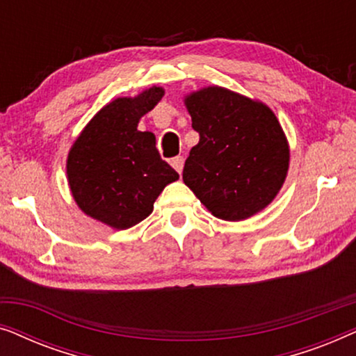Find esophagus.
Wrapping results in <instances>:
<instances>
[{
  "mask_svg": "<svg viewBox=\"0 0 356 356\" xmlns=\"http://www.w3.org/2000/svg\"><path fill=\"white\" fill-rule=\"evenodd\" d=\"M183 165H184V159L181 157V155H178V157L172 159V167L177 170L178 173L183 172Z\"/></svg>",
  "mask_w": 356,
  "mask_h": 356,
  "instance_id": "obj_1",
  "label": "esophagus"
}]
</instances>
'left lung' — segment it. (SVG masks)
<instances>
[{"label": "left lung", "instance_id": "obj_1", "mask_svg": "<svg viewBox=\"0 0 356 356\" xmlns=\"http://www.w3.org/2000/svg\"><path fill=\"white\" fill-rule=\"evenodd\" d=\"M199 143L183 181L223 220L254 216L277 196L289 170L285 134L269 106L222 87L186 97Z\"/></svg>", "mask_w": 356, "mask_h": 356}]
</instances>
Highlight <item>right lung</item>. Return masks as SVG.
<instances>
[{"mask_svg": "<svg viewBox=\"0 0 356 356\" xmlns=\"http://www.w3.org/2000/svg\"><path fill=\"white\" fill-rule=\"evenodd\" d=\"M160 87L116 99L89 121L67 155L74 201L106 225L129 228L152 212L155 199L179 175L160 157L155 136L138 123L162 99Z\"/></svg>", "mask_w": 356, "mask_h": 356, "instance_id": "obj_1", "label": "right lung"}]
</instances>
